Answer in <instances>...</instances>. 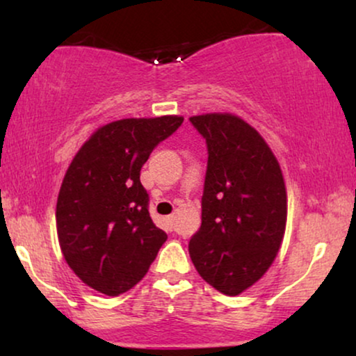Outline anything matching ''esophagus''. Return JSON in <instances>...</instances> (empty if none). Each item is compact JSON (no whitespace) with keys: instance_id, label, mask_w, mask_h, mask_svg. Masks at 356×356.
<instances>
[{"instance_id":"1","label":"esophagus","mask_w":356,"mask_h":356,"mask_svg":"<svg viewBox=\"0 0 356 356\" xmlns=\"http://www.w3.org/2000/svg\"><path fill=\"white\" fill-rule=\"evenodd\" d=\"M173 220H175V216H168V222L173 223Z\"/></svg>"}]
</instances>
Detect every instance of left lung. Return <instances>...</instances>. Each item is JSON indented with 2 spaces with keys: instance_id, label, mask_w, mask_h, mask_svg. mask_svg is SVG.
Here are the masks:
<instances>
[{
  "instance_id": "8db88e82",
  "label": "left lung",
  "mask_w": 356,
  "mask_h": 356,
  "mask_svg": "<svg viewBox=\"0 0 356 356\" xmlns=\"http://www.w3.org/2000/svg\"><path fill=\"white\" fill-rule=\"evenodd\" d=\"M207 144L202 223L189 241L199 275L223 295L254 285L274 262L286 225L280 165L262 136L232 113L189 118Z\"/></svg>"
}]
</instances>
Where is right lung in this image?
I'll return each mask as SVG.
<instances>
[{
    "instance_id": "obj_1",
    "label": "right lung",
    "mask_w": 356,
    "mask_h": 356,
    "mask_svg": "<svg viewBox=\"0 0 356 356\" xmlns=\"http://www.w3.org/2000/svg\"><path fill=\"white\" fill-rule=\"evenodd\" d=\"M183 116L126 118L86 140L61 183L56 230L61 252L87 286L118 296L147 274L167 233L149 216L140 168Z\"/></svg>"
}]
</instances>
